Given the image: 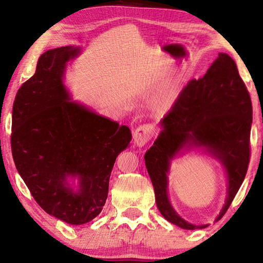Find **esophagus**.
I'll list each match as a JSON object with an SVG mask.
<instances>
[{"label":"esophagus","instance_id":"34e87169","mask_svg":"<svg viewBox=\"0 0 263 263\" xmlns=\"http://www.w3.org/2000/svg\"><path fill=\"white\" fill-rule=\"evenodd\" d=\"M154 135V128L149 124H145V125H141L136 128L135 133H133V140H135V144L139 147L147 144L151 138Z\"/></svg>","mask_w":263,"mask_h":263}]
</instances>
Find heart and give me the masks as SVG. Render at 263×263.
I'll return each mask as SVG.
<instances>
[{"label": "heart", "mask_w": 263, "mask_h": 263, "mask_svg": "<svg viewBox=\"0 0 263 263\" xmlns=\"http://www.w3.org/2000/svg\"><path fill=\"white\" fill-rule=\"evenodd\" d=\"M173 96H174V94H173V91H168L167 94H166V96L163 97V100H162V102L164 104H167V103H169V102H171V100L173 99Z\"/></svg>", "instance_id": "1"}]
</instances>
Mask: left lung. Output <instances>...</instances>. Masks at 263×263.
<instances>
[{
    "label": "left lung",
    "instance_id": "1",
    "mask_svg": "<svg viewBox=\"0 0 263 263\" xmlns=\"http://www.w3.org/2000/svg\"><path fill=\"white\" fill-rule=\"evenodd\" d=\"M252 101L234 60L219 53L203 78L193 79L182 89L161 121L162 130L145 153L159 211L172 224L184 230L204 229L177 215L167 194L171 160L182 149L204 147L225 167L228 198L219 220L228 211L246 176L251 157Z\"/></svg>",
    "mask_w": 263,
    "mask_h": 263
}]
</instances>
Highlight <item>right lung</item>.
<instances>
[{"label": "right lung", "instance_id": "right-lung-1", "mask_svg": "<svg viewBox=\"0 0 263 263\" xmlns=\"http://www.w3.org/2000/svg\"><path fill=\"white\" fill-rule=\"evenodd\" d=\"M75 46L43 53L33 77L17 91L12 106L11 152L35 202L70 225L94 219L103 209L117 155L132 139L130 128L69 101L62 83ZM78 177L77 190L67 182Z\"/></svg>", "mask_w": 263, "mask_h": 263}]
</instances>
